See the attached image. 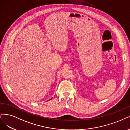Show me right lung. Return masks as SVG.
Masks as SVG:
<instances>
[{
  "instance_id": "1",
  "label": "right lung",
  "mask_w": 130,
  "mask_h": 130,
  "mask_svg": "<svg viewBox=\"0 0 130 130\" xmlns=\"http://www.w3.org/2000/svg\"><path fill=\"white\" fill-rule=\"evenodd\" d=\"M51 99H50V100H51Z\"/></svg>"
}]
</instances>
